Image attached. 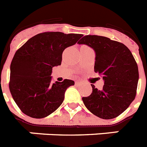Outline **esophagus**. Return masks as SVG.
Returning <instances> with one entry per match:
<instances>
[{"mask_svg": "<svg viewBox=\"0 0 147 147\" xmlns=\"http://www.w3.org/2000/svg\"><path fill=\"white\" fill-rule=\"evenodd\" d=\"M82 84V82H76V84Z\"/></svg>", "mask_w": 147, "mask_h": 147, "instance_id": "34e87169", "label": "esophagus"}]
</instances>
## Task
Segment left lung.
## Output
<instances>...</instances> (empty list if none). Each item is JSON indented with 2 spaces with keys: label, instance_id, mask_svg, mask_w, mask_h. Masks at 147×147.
<instances>
[{
  "label": "left lung",
  "instance_id": "8db88e82",
  "mask_svg": "<svg viewBox=\"0 0 147 147\" xmlns=\"http://www.w3.org/2000/svg\"><path fill=\"white\" fill-rule=\"evenodd\" d=\"M78 43L94 49V71L104 80L100 90L91 84V94L82 97L84 104L101 119L119 116L133 102L137 94L139 72L131 52L122 43L98 35H86Z\"/></svg>",
  "mask_w": 147,
  "mask_h": 147
}]
</instances>
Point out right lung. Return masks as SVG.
Wrapping results in <instances>:
<instances>
[{
    "label": "right lung",
    "instance_id": "1",
    "mask_svg": "<svg viewBox=\"0 0 147 147\" xmlns=\"http://www.w3.org/2000/svg\"><path fill=\"white\" fill-rule=\"evenodd\" d=\"M81 34L59 32L40 33L18 49L10 64L9 91L20 110L34 119L51 115L63 102L74 81L51 82L53 66L61 65L62 54L76 44Z\"/></svg>",
    "mask_w": 147,
    "mask_h": 147
}]
</instances>
